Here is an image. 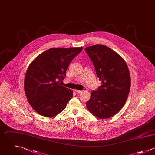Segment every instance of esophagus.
Instances as JSON below:
<instances>
[{"instance_id":"34e87169","label":"esophagus","mask_w":155,"mask_h":155,"mask_svg":"<svg viewBox=\"0 0 155 155\" xmlns=\"http://www.w3.org/2000/svg\"><path fill=\"white\" fill-rule=\"evenodd\" d=\"M75 92H76L77 93H78V94H80V93L83 92V91H80V90H75Z\"/></svg>"}]
</instances>
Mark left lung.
<instances>
[{
    "mask_svg": "<svg viewBox=\"0 0 155 155\" xmlns=\"http://www.w3.org/2000/svg\"><path fill=\"white\" fill-rule=\"evenodd\" d=\"M101 85L92 91L86 103L89 111L100 119L116 115L124 106L130 88V75L124 60L103 45L86 48Z\"/></svg>",
    "mask_w": 155,
    "mask_h": 155,
    "instance_id": "8db88e82",
    "label": "left lung"
}]
</instances>
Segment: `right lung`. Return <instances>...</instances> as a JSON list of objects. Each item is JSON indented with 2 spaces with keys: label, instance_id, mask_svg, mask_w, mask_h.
<instances>
[{
  "label": "right lung",
  "instance_id": "1",
  "mask_svg": "<svg viewBox=\"0 0 155 155\" xmlns=\"http://www.w3.org/2000/svg\"><path fill=\"white\" fill-rule=\"evenodd\" d=\"M82 49L83 47L50 48L29 64L25 92L29 104L39 115L53 117L65 109L73 92L60 83L66 76L71 61Z\"/></svg>",
  "mask_w": 155,
  "mask_h": 155
}]
</instances>
